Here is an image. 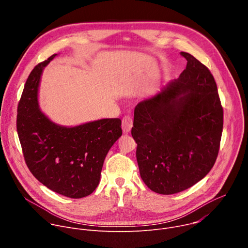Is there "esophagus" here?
Here are the masks:
<instances>
[{"mask_svg": "<svg viewBox=\"0 0 248 248\" xmlns=\"http://www.w3.org/2000/svg\"><path fill=\"white\" fill-rule=\"evenodd\" d=\"M132 125H133V121H132V119H131L129 116L124 117L123 122H122L123 131H124V133H128V132L131 130Z\"/></svg>", "mask_w": 248, "mask_h": 248, "instance_id": "obj_1", "label": "esophagus"}]
</instances>
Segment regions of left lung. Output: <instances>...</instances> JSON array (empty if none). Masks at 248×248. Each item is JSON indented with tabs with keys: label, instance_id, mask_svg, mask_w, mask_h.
<instances>
[{
	"label": "left lung",
	"instance_id": "obj_1",
	"mask_svg": "<svg viewBox=\"0 0 248 248\" xmlns=\"http://www.w3.org/2000/svg\"><path fill=\"white\" fill-rule=\"evenodd\" d=\"M178 79L134 109L131 135L140 176L154 192L174 194L201 181L218 157L224 113L216 81L192 55Z\"/></svg>",
	"mask_w": 248,
	"mask_h": 248
}]
</instances>
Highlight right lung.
Instances as JSON below:
<instances>
[{
	"instance_id": "add662e5",
	"label": "right lung",
	"mask_w": 248,
	"mask_h": 248,
	"mask_svg": "<svg viewBox=\"0 0 248 248\" xmlns=\"http://www.w3.org/2000/svg\"><path fill=\"white\" fill-rule=\"evenodd\" d=\"M56 56L30 73L18 103L16 129L35 178L59 194L82 198L98 186L104 160L122 136V121L103 119L74 127L50 121L39 109L38 87L43 68Z\"/></svg>"
}]
</instances>
